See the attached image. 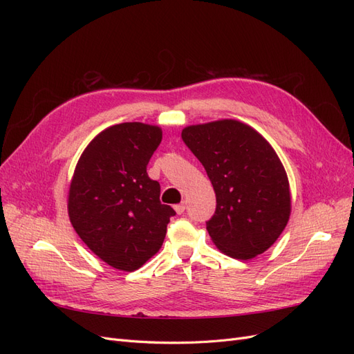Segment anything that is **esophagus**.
Returning a JSON list of instances; mask_svg holds the SVG:
<instances>
[{"instance_id":"34e87169","label":"esophagus","mask_w":354,"mask_h":354,"mask_svg":"<svg viewBox=\"0 0 354 354\" xmlns=\"http://www.w3.org/2000/svg\"><path fill=\"white\" fill-rule=\"evenodd\" d=\"M174 209H176V212H177V214H183V212H185V209H186L185 202H183V203H178V205H174Z\"/></svg>"}]
</instances>
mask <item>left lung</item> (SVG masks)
<instances>
[{"label":"left lung","mask_w":354,"mask_h":354,"mask_svg":"<svg viewBox=\"0 0 354 354\" xmlns=\"http://www.w3.org/2000/svg\"><path fill=\"white\" fill-rule=\"evenodd\" d=\"M181 138L216 192L217 207L207 230L217 248L238 260L269 250L291 214L286 171L270 143L234 120L189 125Z\"/></svg>","instance_id":"1"}]
</instances>
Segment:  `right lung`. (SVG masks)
<instances>
[{"label":"right lung","instance_id":"1","mask_svg":"<svg viewBox=\"0 0 354 354\" xmlns=\"http://www.w3.org/2000/svg\"><path fill=\"white\" fill-rule=\"evenodd\" d=\"M160 140L156 125L116 124L93 138L75 167L69 220L82 242L118 270H137L155 255L176 216L160 203V186L146 171Z\"/></svg>","mask_w":354,"mask_h":354}]
</instances>
